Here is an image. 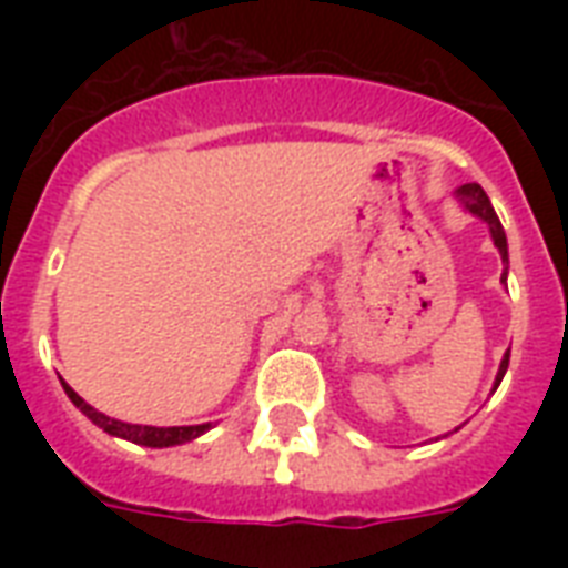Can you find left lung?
I'll use <instances>...</instances> for the list:
<instances>
[{
    "label": "left lung",
    "mask_w": 568,
    "mask_h": 568,
    "mask_svg": "<svg viewBox=\"0 0 568 568\" xmlns=\"http://www.w3.org/2000/svg\"><path fill=\"white\" fill-rule=\"evenodd\" d=\"M459 196H463V203H466V209L471 214H477L480 221L489 223V232H493V241H495V247H498V253H501V258L507 262V235H504V226L501 221H498V214H495L493 203H489V196H486V191L480 189V185H463V189L457 191ZM504 280V276H501ZM507 365H510V354L504 356L501 359V368H498V379L495 383H501L504 372H507Z\"/></svg>",
    "instance_id": "left-lung-1"
}]
</instances>
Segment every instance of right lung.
<instances>
[{
	"label": "right lung",
	"instance_id": "add662e5",
	"mask_svg": "<svg viewBox=\"0 0 568 568\" xmlns=\"http://www.w3.org/2000/svg\"><path fill=\"white\" fill-rule=\"evenodd\" d=\"M64 392L67 397L73 400L79 409H82L88 418H91L97 427H102L105 433L111 436H120V439H129L135 442V445H146V448H171V445H182V442H191L196 439L200 433H205L212 424H194V427H141V424H126V422H114L109 415L97 413L91 404H84L82 397L75 395L73 388L64 383Z\"/></svg>",
	"mask_w": 568,
	"mask_h": 568
}]
</instances>
